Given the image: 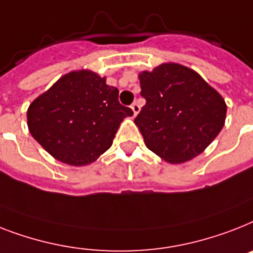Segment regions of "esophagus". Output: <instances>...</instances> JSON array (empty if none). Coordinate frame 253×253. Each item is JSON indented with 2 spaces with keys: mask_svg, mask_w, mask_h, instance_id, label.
I'll return each instance as SVG.
<instances>
[{
  "mask_svg": "<svg viewBox=\"0 0 253 253\" xmlns=\"http://www.w3.org/2000/svg\"><path fill=\"white\" fill-rule=\"evenodd\" d=\"M131 109H132L133 116H137V113L140 112V106H139V104H137V102H133L132 105H131Z\"/></svg>",
  "mask_w": 253,
  "mask_h": 253,
  "instance_id": "1",
  "label": "esophagus"
}]
</instances>
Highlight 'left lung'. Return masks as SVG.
Wrapping results in <instances>:
<instances>
[{
    "mask_svg": "<svg viewBox=\"0 0 253 253\" xmlns=\"http://www.w3.org/2000/svg\"><path fill=\"white\" fill-rule=\"evenodd\" d=\"M145 105L135 118L148 149L169 164L190 161L222 130L226 102L195 70L168 62L139 74Z\"/></svg>",
    "mask_w": 253,
    "mask_h": 253,
    "instance_id": "obj_1",
    "label": "left lung"
}]
</instances>
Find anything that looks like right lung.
Instances as JSON below:
<instances>
[{"label":"right lung","instance_id":"right-lung-1","mask_svg":"<svg viewBox=\"0 0 253 253\" xmlns=\"http://www.w3.org/2000/svg\"><path fill=\"white\" fill-rule=\"evenodd\" d=\"M118 93L91 70L70 71L31 102L30 133L55 160L89 165L112 147L122 121L133 114L121 105Z\"/></svg>","mask_w":253,"mask_h":253}]
</instances>
